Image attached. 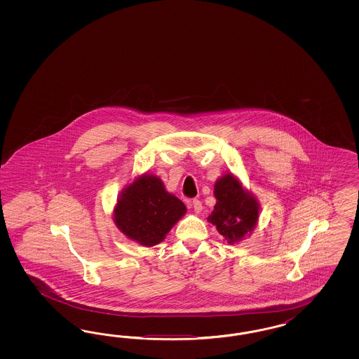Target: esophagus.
Returning a JSON list of instances; mask_svg holds the SVG:
<instances>
[{"mask_svg":"<svg viewBox=\"0 0 359 359\" xmlns=\"http://www.w3.org/2000/svg\"><path fill=\"white\" fill-rule=\"evenodd\" d=\"M188 205L191 208H194V210H195L196 213H200V212L203 210V204H201V201L197 200V198H192V200L188 203Z\"/></svg>","mask_w":359,"mask_h":359,"instance_id":"obj_1","label":"esophagus"}]
</instances>
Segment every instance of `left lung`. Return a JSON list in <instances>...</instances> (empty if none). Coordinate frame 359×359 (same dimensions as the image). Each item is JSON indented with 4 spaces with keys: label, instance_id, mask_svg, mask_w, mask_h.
Listing matches in <instances>:
<instances>
[{
    "label": "left lung",
    "instance_id": "8db88e82",
    "mask_svg": "<svg viewBox=\"0 0 359 359\" xmlns=\"http://www.w3.org/2000/svg\"><path fill=\"white\" fill-rule=\"evenodd\" d=\"M215 197L217 203L208 221L216 225L228 243H236L252 231L259 217V204L243 189L234 175H224L218 179Z\"/></svg>",
    "mask_w": 359,
    "mask_h": 359
}]
</instances>
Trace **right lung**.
I'll return each mask as SVG.
<instances>
[{
	"label": "right lung",
	"mask_w": 359,
	"mask_h": 359,
	"mask_svg": "<svg viewBox=\"0 0 359 359\" xmlns=\"http://www.w3.org/2000/svg\"><path fill=\"white\" fill-rule=\"evenodd\" d=\"M185 212L184 204L164 189L159 177L146 174L121 194L114 222L128 238L151 248L163 241Z\"/></svg>",
	"instance_id": "1"
}]
</instances>
